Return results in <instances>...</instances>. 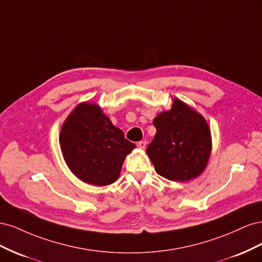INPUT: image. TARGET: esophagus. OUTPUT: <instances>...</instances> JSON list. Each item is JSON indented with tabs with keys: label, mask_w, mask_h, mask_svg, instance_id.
Here are the masks:
<instances>
[{
	"label": "esophagus",
	"mask_w": 262,
	"mask_h": 262,
	"mask_svg": "<svg viewBox=\"0 0 262 262\" xmlns=\"http://www.w3.org/2000/svg\"><path fill=\"white\" fill-rule=\"evenodd\" d=\"M138 146H139L140 148H145V147H146V142H145V141H140V142H138Z\"/></svg>",
	"instance_id": "1"
}]
</instances>
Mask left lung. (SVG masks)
<instances>
[{
	"label": "left lung",
	"instance_id": "obj_1",
	"mask_svg": "<svg viewBox=\"0 0 262 262\" xmlns=\"http://www.w3.org/2000/svg\"><path fill=\"white\" fill-rule=\"evenodd\" d=\"M156 134L146 148L155 170L172 181L192 179L205 168L211 132L205 119L179 99L153 121Z\"/></svg>",
	"mask_w": 262,
	"mask_h": 262
}]
</instances>
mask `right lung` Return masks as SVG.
<instances>
[{"instance_id":"obj_1","label":"right lung","mask_w":262,"mask_h":262,"mask_svg":"<svg viewBox=\"0 0 262 262\" xmlns=\"http://www.w3.org/2000/svg\"><path fill=\"white\" fill-rule=\"evenodd\" d=\"M60 146L77 178L91 185L107 186L118 179L125 156L136 144L124 138L97 105L83 102L63 123Z\"/></svg>"}]
</instances>
